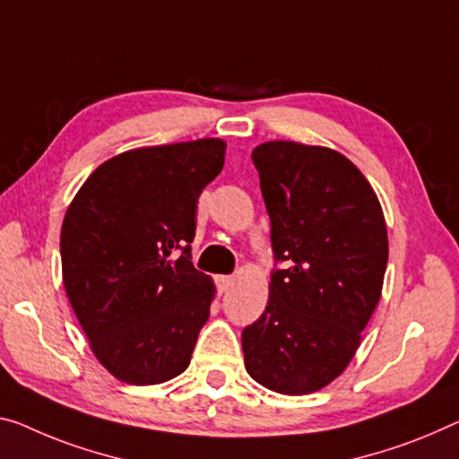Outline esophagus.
<instances>
[{
    "instance_id": "obj_1",
    "label": "esophagus",
    "mask_w": 459,
    "mask_h": 459,
    "mask_svg": "<svg viewBox=\"0 0 459 459\" xmlns=\"http://www.w3.org/2000/svg\"><path fill=\"white\" fill-rule=\"evenodd\" d=\"M217 283H220L221 291H228L236 283V274H221V277H217Z\"/></svg>"
}]
</instances>
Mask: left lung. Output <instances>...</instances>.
<instances>
[{"instance_id": "8db88e82", "label": "left lung", "mask_w": 459, "mask_h": 459, "mask_svg": "<svg viewBox=\"0 0 459 459\" xmlns=\"http://www.w3.org/2000/svg\"><path fill=\"white\" fill-rule=\"evenodd\" d=\"M271 217L269 303L242 330L246 371L301 396L341 376L361 342L387 264L384 211L342 153L295 141L252 152Z\"/></svg>"}]
</instances>
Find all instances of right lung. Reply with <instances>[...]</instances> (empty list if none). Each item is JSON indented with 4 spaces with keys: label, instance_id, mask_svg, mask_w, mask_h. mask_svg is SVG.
I'll use <instances>...</instances> for the list:
<instances>
[{
    "label": "right lung",
    "instance_id": "1",
    "mask_svg": "<svg viewBox=\"0 0 459 459\" xmlns=\"http://www.w3.org/2000/svg\"><path fill=\"white\" fill-rule=\"evenodd\" d=\"M223 160L221 139L118 153L67 209L63 285L96 359L121 382L161 384L188 368L215 293L190 263L196 203Z\"/></svg>",
    "mask_w": 459,
    "mask_h": 459
}]
</instances>
